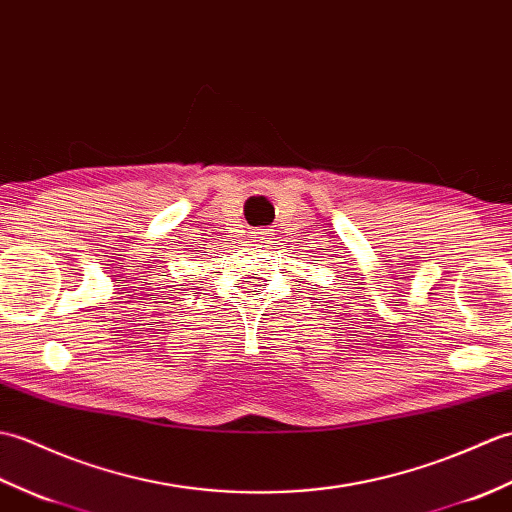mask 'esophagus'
<instances>
[{"mask_svg":"<svg viewBox=\"0 0 512 512\" xmlns=\"http://www.w3.org/2000/svg\"><path fill=\"white\" fill-rule=\"evenodd\" d=\"M269 236H271V230H254V232H249V238H252V241H256V243H267Z\"/></svg>","mask_w":512,"mask_h":512,"instance_id":"obj_1","label":"esophagus"}]
</instances>
